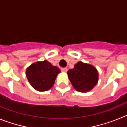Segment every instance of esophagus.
<instances>
[{
	"label": "esophagus",
	"instance_id": "esophagus-1",
	"mask_svg": "<svg viewBox=\"0 0 127 127\" xmlns=\"http://www.w3.org/2000/svg\"><path fill=\"white\" fill-rule=\"evenodd\" d=\"M61 71L63 72H66L67 71V69L65 67H63V68H61Z\"/></svg>",
	"mask_w": 127,
	"mask_h": 127
}]
</instances>
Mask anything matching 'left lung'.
<instances>
[{"instance_id":"left-lung-1","label":"left lung","mask_w":127,"mask_h":127,"mask_svg":"<svg viewBox=\"0 0 127 127\" xmlns=\"http://www.w3.org/2000/svg\"><path fill=\"white\" fill-rule=\"evenodd\" d=\"M67 74L74 88L80 92L91 90L98 82L97 69L82 62H78L73 69L68 70Z\"/></svg>"}]
</instances>
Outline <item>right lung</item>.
Instances as JSON below:
<instances>
[{
  "instance_id": "add662e5",
  "label": "right lung",
  "mask_w": 127,
  "mask_h": 127,
  "mask_svg": "<svg viewBox=\"0 0 127 127\" xmlns=\"http://www.w3.org/2000/svg\"><path fill=\"white\" fill-rule=\"evenodd\" d=\"M60 70L47 60L32 64L26 70V76L32 87L40 92L50 90Z\"/></svg>"
}]
</instances>
